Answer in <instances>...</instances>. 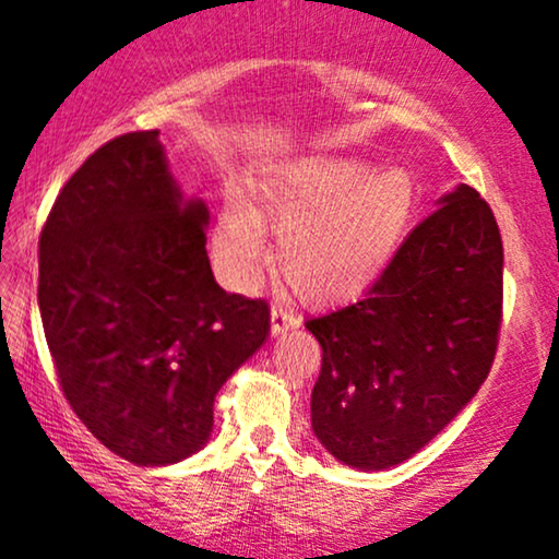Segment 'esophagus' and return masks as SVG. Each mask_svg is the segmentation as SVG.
<instances>
[{"instance_id":"1","label":"esophagus","mask_w":559,"mask_h":559,"mask_svg":"<svg viewBox=\"0 0 559 559\" xmlns=\"http://www.w3.org/2000/svg\"><path fill=\"white\" fill-rule=\"evenodd\" d=\"M272 333L274 335H282L287 333L289 328H297L300 325V316L293 308H287V305H272Z\"/></svg>"}]
</instances>
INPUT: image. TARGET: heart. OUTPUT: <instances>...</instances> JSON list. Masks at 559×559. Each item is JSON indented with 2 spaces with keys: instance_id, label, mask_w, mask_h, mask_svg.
Instances as JSON below:
<instances>
[{
  "instance_id": "obj_1",
  "label": "heart",
  "mask_w": 559,
  "mask_h": 559,
  "mask_svg": "<svg viewBox=\"0 0 559 559\" xmlns=\"http://www.w3.org/2000/svg\"><path fill=\"white\" fill-rule=\"evenodd\" d=\"M262 211L228 198L213 228L211 259L218 280L251 289L266 264L270 221L280 231L277 264L297 293L333 302L361 293L400 247L417 203L407 170L373 173L354 157L312 155L277 167L259 182Z\"/></svg>"
}]
</instances>
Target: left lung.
<instances>
[{
	"label": "left lung",
	"mask_w": 559,
	"mask_h": 559,
	"mask_svg": "<svg viewBox=\"0 0 559 559\" xmlns=\"http://www.w3.org/2000/svg\"><path fill=\"white\" fill-rule=\"evenodd\" d=\"M501 305L493 211L457 186L361 300L305 320L323 348L310 412L328 453L381 471L425 448L491 371Z\"/></svg>",
	"instance_id": "1"
}]
</instances>
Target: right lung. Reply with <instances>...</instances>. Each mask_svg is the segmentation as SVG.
Segmentation results:
<instances>
[{"mask_svg": "<svg viewBox=\"0 0 559 559\" xmlns=\"http://www.w3.org/2000/svg\"><path fill=\"white\" fill-rule=\"evenodd\" d=\"M205 224L150 129L98 147L40 231L37 302L60 389L129 463L201 450L218 389L270 333L266 300L213 280Z\"/></svg>", "mask_w": 559, "mask_h": 559, "instance_id": "obj_1", "label": "right lung"}]
</instances>
